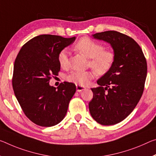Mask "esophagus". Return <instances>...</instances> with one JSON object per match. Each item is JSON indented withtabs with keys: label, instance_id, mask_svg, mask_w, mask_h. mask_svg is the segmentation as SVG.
Listing matches in <instances>:
<instances>
[{
	"label": "esophagus",
	"instance_id": "1",
	"mask_svg": "<svg viewBox=\"0 0 156 156\" xmlns=\"http://www.w3.org/2000/svg\"><path fill=\"white\" fill-rule=\"evenodd\" d=\"M85 87H82V86L80 85H76V91H77L78 92H80V91L85 90Z\"/></svg>",
	"mask_w": 156,
	"mask_h": 156
}]
</instances>
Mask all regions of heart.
Returning <instances> with one entry per match:
<instances>
[{
  "label": "heart",
  "mask_w": 156,
  "mask_h": 156,
  "mask_svg": "<svg viewBox=\"0 0 156 156\" xmlns=\"http://www.w3.org/2000/svg\"><path fill=\"white\" fill-rule=\"evenodd\" d=\"M75 48L86 58L90 59V65L99 74L108 72L112 67L115 60V53L110 50H104V47L99 43L88 37H84L76 44ZM58 60L61 68L66 69L69 65V53L66 49L62 50L58 54ZM96 72L94 71H72L66 77L71 83L80 86L88 85L94 78Z\"/></svg>",
  "instance_id": "heart-1"
}]
</instances>
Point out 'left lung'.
Instances as JSON below:
<instances>
[{"label": "left lung", "instance_id": "obj_1", "mask_svg": "<svg viewBox=\"0 0 156 156\" xmlns=\"http://www.w3.org/2000/svg\"><path fill=\"white\" fill-rule=\"evenodd\" d=\"M93 38L110 44L115 55L112 67L91 88L89 103L91 117L101 125H114L125 119L139 102L144 91L147 64L134 39L117 31L92 34Z\"/></svg>", "mask_w": 156, "mask_h": 156}]
</instances>
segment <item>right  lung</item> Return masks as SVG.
<instances>
[{
  "label": "right lung",
  "mask_w": 156,
  "mask_h": 156,
  "mask_svg": "<svg viewBox=\"0 0 156 156\" xmlns=\"http://www.w3.org/2000/svg\"><path fill=\"white\" fill-rule=\"evenodd\" d=\"M75 40L76 37L41 34L25 44L16 56L12 78L14 94L26 117L37 125L53 126L65 117L76 85L64 82L56 88L49 81L60 70L58 54Z\"/></svg>",
  "instance_id": "1"
}]
</instances>
